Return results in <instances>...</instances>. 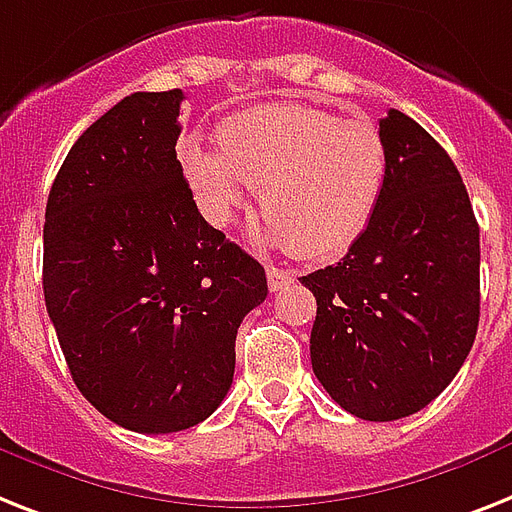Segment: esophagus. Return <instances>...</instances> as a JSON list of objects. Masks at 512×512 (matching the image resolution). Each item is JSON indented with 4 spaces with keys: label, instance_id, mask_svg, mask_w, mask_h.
Returning <instances> with one entry per match:
<instances>
[{
    "label": "esophagus",
    "instance_id": "34e87169",
    "mask_svg": "<svg viewBox=\"0 0 512 512\" xmlns=\"http://www.w3.org/2000/svg\"><path fill=\"white\" fill-rule=\"evenodd\" d=\"M265 270H268L270 292H281V289H286L289 284H294V273H289V270L276 268V265H268Z\"/></svg>",
    "mask_w": 512,
    "mask_h": 512
}]
</instances>
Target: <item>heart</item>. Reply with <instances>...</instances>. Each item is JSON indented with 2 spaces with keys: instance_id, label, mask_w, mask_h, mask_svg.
<instances>
[{
  "instance_id": "heart-1",
  "label": "heart",
  "mask_w": 512,
  "mask_h": 512,
  "mask_svg": "<svg viewBox=\"0 0 512 512\" xmlns=\"http://www.w3.org/2000/svg\"><path fill=\"white\" fill-rule=\"evenodd\" d=\"M178 157L215 228L231 226L249 191L260 189L268 239L307 260L339 257L360 239L389 170L371 120H339L299 102L249 107L220 128V147L186 136Z\"/></svg>"
}]
</instances>
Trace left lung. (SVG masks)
<instances>
[{
  "label": "left lung",
  "mask_w": 512,
  "mask_h": 512,
  "mask_svg": "<svg viewBox=\"0 0 512 512\" xmlns=\"http://www.w3.org/2000/svg\"><path fill=\"white\" fill-rule=\"evenodd\" d=\"M389 170L342 263L302 276L318 302L310 360L331 400L363 421L418 413L447 389L479 328V223L439 141L389 110Z\"/></svg>",
  "instance_id": "obj_1"
}]
</instances>
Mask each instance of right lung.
Masks as SVG:
<instances>
[{"label":"right lung","mask_w":512,"mask_h":512,"mask_svg":"<svg viewBox=\"0 0 512 512\" xmlns=\"http://www.w3.org/2000/svg\"><path fill=\"white\" fill-rule=\"evenodd\" d=\"M184 91H136L91 123L54 178L44 299L70 376L128 431L173 434L231 389L236 328L263 265L197 210L176 157Z\"/></svg>","instance_id":"add662e5"}]
</instances>
